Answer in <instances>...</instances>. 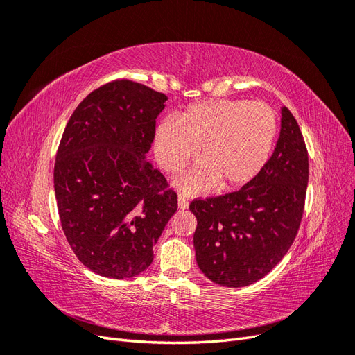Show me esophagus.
Wrapping results in <instances>:
<instances>
[{
  "label": "esophagus",
  "instance_id": "esophagus-1",
  "mask_svg": "<svg viewBox=\"0 0 355 355\" xmlns=\"http://www.w3.org/2000/svg\"><path fill=\"white\" fill-rule=\"evenodd\" d=\"M178 206H179V209H180V210H185V209H188V206H189L188 198H187L185 196H179V197H178Z\"/></svg>",
  "mask_w": 355,
  "mask_h": 355
}]
</instances>
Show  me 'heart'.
Here are the masks:
<instances>
[{
	"mask_svg": "<svg viewBox=\"0 0 355 355\" xmlns=\"http://www.w3.org/2000/svg\"><path fill=\"white\" fill-rule=\"evenodd\" d=\"M277 130V114L265 102L211 99L191 105L179 120L161 121L154 153L158 164L176 175L198 151L201 163L176 182L187 194H202L216 187L232 191L261 173Z\"/></svg>",
	"mask_w": 355,
	"mask_h": 355,
	"instance_id": "obj_1",
	"label": "heart"
}]
</instances>
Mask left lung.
Here are the masks:
<instances>
[{
    "mask_svg": "<svg viewBox=\"0 0 355 355\" xmlns=\"http://www.w3.org/2000/svg\"><path fill=\"white\" fill-rule=\"evenodd\" d=\"M308 175L304 136L283 106L280 137L261 173L239 191L189 204L202 274L225 287H244L270 272L295 241Z\"/></svg>",
    "mask_w": 355,
    "mask_h": 355,
    "instance_id": "left-lung-1",
    "label": "left lung"
}]
</instances>
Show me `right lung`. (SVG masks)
I'll list each match as a JSON object with an SVG mask.
<instances>
[{
    "label": "right lung",
    "instance_id": "1",
    "mask_svg": "<svg viewBox=\"0 0 355 355\" xmlns=\"http://www.w3.org/2000/svg\"><path fill=\"white\" fill-rule=\"evenodd\" d=\"M167 96L130 80L92 92L73 111L55 163L67 240L102 277L130 278L153 263V247L178 210V196L145 155Z\"/></svg>",
    "mask_w": 355,
    "mask_h": 355
}]
</instances>
